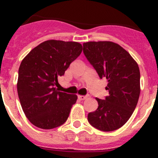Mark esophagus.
I'll list each match as a JSON object with an SVG mask.
<instances>
[{
	"mask_svg": "<svg viewBox=\"0 0 158 158\" xmlns=\"http://www.w3.org/2000/svg\"><path fill=\"white\" fill-rule=\"evenodd\" d=\"M88 96H81V95H78V99L81 100H85V99L88 98Z\"/></svg>",
	"mask_w": 158,
	"mask_h": 158,
	"instance_id": "esophagus-1",
	"label": "esophagus"
}]
</instances>
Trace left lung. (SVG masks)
Here are the masks:
<instances>
[{"label":"left lung","mask_w":158,"mask_h":158,"mask_svg":"<svg viewBox=\"0 0 158 158\" xmlns=\"http://www.w3.org/2000/svg\"><path fill=\"white\" fill-rule=\"evenodd\" d=\"M85 56L100 79L105 78L109 95L96 98L98 108L89 113L88 121L102 131H113L126 123L133 114L140 95V71L131 54L109 41L83 43Z\"/></svg>","instance_id":"obj_1"}]
</instances>
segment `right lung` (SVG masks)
<instances>
[{
	"label": "right lung",
	"mask_w": 158,
	"mask_h": 158,
	"mask_svg": "<svg viewBox=\"0 0 158 158\" xmlns=\"http://www.w3.org/2000/svg\"><path fill=\"white\" fill-rule=\"evenodd\" d=\"M77 42L47 40L32 49L19 68L17 93L28 120L41 129L61 126L77 96L57 90L58 77L81 54Z\"/></svg>",
	"instance_id": "add662e5"
}]
</instances>
